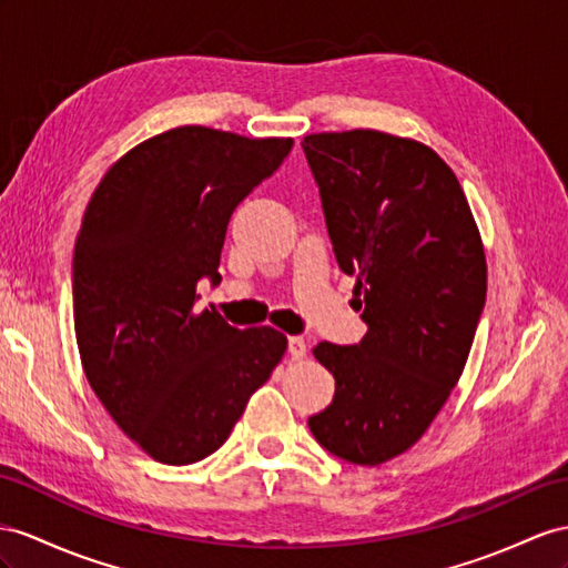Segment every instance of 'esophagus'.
I'll return each instance as SVG.
<instances>
[{
  "mask_svg": "<svg viewBox=\"0 0 568 568\" xmlns=\"http://www.w3.org/2000/svg\"><path fill=\"white\" fill-rule=\"evenodd\" d=\"M287 353L293 355V359L307 357V341H304L302 336H290L287 338Z\"/></svg>",
  "mask_w": 568,
  "mask_h": 568,
  "instance_id": "1",
  "label": "esophagus"
}]
</instances>
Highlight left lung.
I'll use <instances>...</instances> for the list:
<instances>
[{
    "label": "left lung",
    "instance_id": "obj_1",
    "mask_svg": "<svg viewBox=\"0 0 568 568\" xmlns=\"http://www.w3.org/2000/svg\"><path fill=\"white\" fill-rule=\"evenodd\" d=\"M302 149L367 324L357 345L314 347L336 396L310 429L333 456L382 465L423 439L460 379L487 297L483 237L454 170L425 143L353 129Z\"/></svg>",
    "mask_w": 568,
    "mask_h": 568
}]
</instances>
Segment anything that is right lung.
I'll return each instance as SVG.
<instances>
[{"instance_id":"right-lung-1","label":"right lung","mask_w":568,"mask_h":568,"mask_svg":"<svg viewBox=\"0 0 568 568\" xmlns=\"http://www.w3.org/2000/svg\"><path fill=\"white\" fill-rule=\"evenodd\" d=\"M293 139L186 124L134 145L100 180L74 246V328L91 388L151 458L189 465L221 448L283 359L271 326L196 310L232 211L281 168Z\"/></svg>"}]
</instances>
